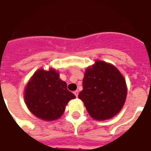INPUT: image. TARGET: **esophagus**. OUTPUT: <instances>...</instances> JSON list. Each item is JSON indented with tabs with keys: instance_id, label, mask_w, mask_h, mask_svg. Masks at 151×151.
<instances>
[{
	"instance_id": "obj_1",
	"label": "esophagus",
	"mask_w": 151,
	"mask_h": 151,
	"mask_svg": "<svg viewBox=\"0 0 151 151\" xmlns=\"http://www.w3.org/2000/svg\"><path fill=\"white\" fill-rule=\"evenodd\" d=\"M73 94H74L76 96L78 97V90L74 91H73Z\"/></svg>"
}]
</instances>
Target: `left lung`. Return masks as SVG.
Here are the masks:
<instances>
[{"instance_id": "8db88e82", "label": "left lung", "mask_w": 151, "mask_h": 151, "mask_svg": "<svg viewBox=\"0 0 151 151\" xmlns=\"http://www.w3.org/2000/svg\"><path fill=\"white\" fill-rule=\"evenodd\" d=\"M78 97L93 119L105 120L116 115L127 96L125 79L113 65L101 60L88 68Z\"/></svg>"}]
</instances>
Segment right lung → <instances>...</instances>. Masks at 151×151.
Listing matches in <instances>:
<instances>
[{
	"mask_svg": "<svg viewBox=\"0 0 151 151\" xmlns=\"http://www.w3.org/2000/svg\"><path fill=\"white\" fill-rule=\"evenodd\" d=\"M75 96L67 89V84L54 69H40L33 74L25 89L26 105L33 114L43 120L59 119L65 105Z\"/></svg>",
	"mask_w": 151,
	"mask_h": 151,
	"instance_id": "obj_1",
	"label": "right lung"
}]
</instances>
